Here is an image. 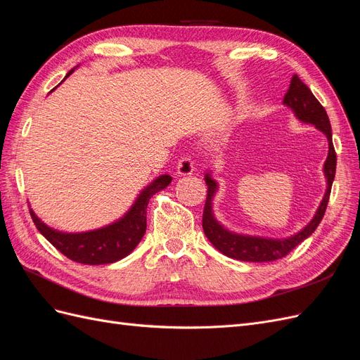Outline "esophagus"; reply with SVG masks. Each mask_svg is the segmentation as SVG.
Segmentation results:
<instances>
[{
  "label": "esophagus",
  "mask_w": 360,
  "mask_h": 360,
  "mask_svg": "<svg viewBox=\"0 0 360 360\" xmlns=\"http://www.w3.org/2000/svg\"><path fill=\"white\" fill-rule=\"evenodd\" d=\"M192 172H193V162L191 160V158L183 156L177 163V174L184 177V176H191Z\"/></svg>",
  "instance_id": "obj_1"
}]
</instances>
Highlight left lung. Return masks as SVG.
I'll use <instances>...</instances> for the list:
<instances>
[{
	"mask_svg": "<svg viewBox=\"0 0 360 360\" xmlns=\"http://www.w3.org/2000/svg\"><path fill=\"white\" fill-rule=\"evenodd\" d=\"M284 105L290 108L300 122L314 124L315 127L321 130L326 138H328L329 153L323 167L326 181H328V189H326L324 197L311 222L294 236L287 238L245 236L228 231L226 228H224L216 221L212 209V202L217 191V183L212 179L210 174H205L204 180L207 184V200L202 213V230L207 238L210 240V243L219 250V252L230 258L249 261V263H267V261H275L288 255L294 248L300 245L304 238H308L315 230H317V226L324 216L326 207H328L336 171V153L332 143V127L329 117L326 114V110L321 106V103L315 99V96L308 89V85L303 84L297 75H294L291 78L290 89L284 96Z\"/></svg>",
	"mask_w": 360,
	"mask_h": 360,
	"instance_id": "1",
	"label": "left lung"
}]
</instances>
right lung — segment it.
Masks as SVG:
<instances>
[{
  "mask_svg": "<svg viewBox=\"0 0 360 360\" xmlns=\"http://www.w3.org/2000/svg\"><path fill=\"white\" fill-rule=\"evenodd\" d=\"M73 69L66 75H72ZM64 78V79H66ZM172 177L168 174L159 176L153 183L138 195L129 212L118 221L102 226L99 230L85 233H63L41 222L30 209L31 219L46 240L56 246L61 254L81 264H110L127 257L143 238L147 228V205L150 198L165 189Z\"/></svg>",
  "mask_w": 360,
  "mask_h": 360,
  "instance_id": "right-lung-1",
  "label": "right lung"
}]
</instances>
